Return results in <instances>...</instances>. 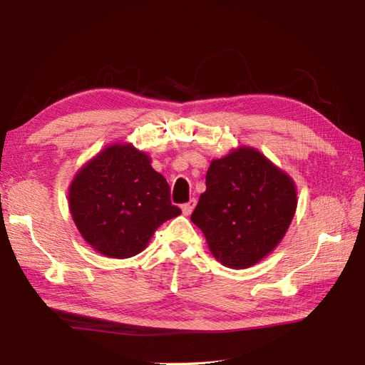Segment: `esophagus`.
<instances>
[{
	"label": "esophagus",
	"instance_id": "esophagus-1",
	"mask_svg": "<svg viewBox=\"0 0 365 365\" xmlns=\"http://www.w3.org/2000/svg\"><path fill=\"white\" fill-rule=\"evenodd\" d=\"M195 207H196V199H191L190 202L183 204V205H182V212H183V215H185V216L191 215V212L195 210Z\"/></svg>",
	"mask_w": 365,
	"mask_h": 365
}]
</instances>
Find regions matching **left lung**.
I'll return each instance as SVG.
<instances>
[{"instance_id": "obj_1", "label": "left lung", "mask_w": 365, "mask_h": 365, "mask_svg": "<svg viewBox=\"0 0 365 365\" xmlns=\"http://www.w3.org/2000/svg\"><path fill=\"white\" fill-rule=\"evenodd\" d=\"M207 190L191 215L208 250L224 267L259 263L282 242L297 212L293 178L250 145L212 160Z\"/></svg>"}]
</instances>
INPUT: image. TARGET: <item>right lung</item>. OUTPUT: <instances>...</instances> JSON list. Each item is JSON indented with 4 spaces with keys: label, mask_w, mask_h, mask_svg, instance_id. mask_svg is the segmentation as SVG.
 I'll return each mask as SVG.
<instances>
[{
    "label": "right lung",
    "mask_w": 365,
    "mask_h": 365,
    "mask_svg": "<svg viewBox=\"0 0 365 365\" xmlns=\"http://www.w3.org/2000/svg\"><path fill=\"white\" fill-rule=\"evenodd\" d=\"M145 152L119 141L76 170L68 185V210L92 250L111 259L143 252L163 222L180 215L170 204L166 178Z\"/></svg>",
    "instance_id": "add662e5"
}]
</instances>
